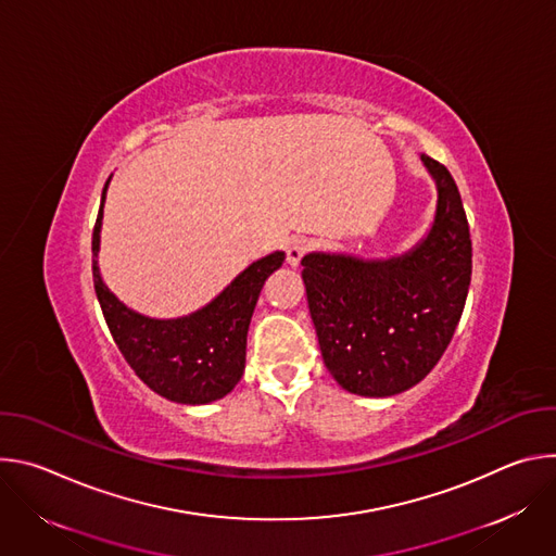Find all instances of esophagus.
<instances>
[{"label": "esophagus", "instance_id": "1", "mask_svg": "<svg viewBox=\"0 0 556 556\" xmlns=\"http://www.w3.org/2000/svg\"><path fill=\"white\" fill-rule=\"evenodd\" d=\"M305 253H307V242L303 237H292V240L286 244V262L290 266H299Z\"/></svg>", "mask_w": 556, "mask_h": 556}]
</instances>
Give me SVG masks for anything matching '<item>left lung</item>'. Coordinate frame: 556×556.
I'll use <instances>...</instances> for the list:
<instances>
[{
	"instance_id": "1",
	"label": "left lung",
	"mask_w": 556,
	"mask_h": 556,
	"mask_svg": "<svg viewBox=\"0 0 556 556\" xmlns=\"http://www.w3.org/2000/svg\"><path fill=\"white\" fill-rule=\"evenodd\" d=\"M438 211L409 255L363 262L312 253L301 260L309 316L337 382L361 395L418 384L446 352L466 303L472 247L457 185L429 155Z\"/></svg>"
}]
</instances>
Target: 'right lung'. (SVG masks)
<instances>
[{
    "label": "right lung",
    "instance_id": "right-lung-1",
    "mask_svg": "<svg viewBox=\"0 0 556 556\" xmlns=\"http://www.w3.org/2000/svg\"><path fill=\"white\" fill-rule=\"evenodd\" d=\"M108 182L92 232L94 290L127 365L155 393L182 405H204L226 395L244 374L247 334L264 281L283 264L273 253L237 277L215 301L174 321L147 319L125 307L103 283L97 266Z\"/></svg>",
    "mask_w": 556,
    "mask_h": 556
}]
</instances>
